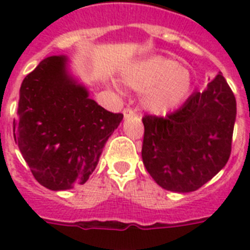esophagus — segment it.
<instances>
[{
  "instance_id": "34e87169",
  "label": "esophagus",
  "mask_w": 250,
  "mask_h": 250,
  "mask_svg": "<svg viewBox=\"0 0 250 250\" xmlns=\"http://www.w3.org/2000/svg\"><path fill=\"white\" fill-rule=\"evenodd\" d=\"M123 115H125V118L132 117V115H135V110H133L132 107H125V109L123 110Z\"/></svg>"
}]
</instances>
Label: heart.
I'll use <instances>...</instances> for the list:
<instances>
[{
    "label": "heart",
    "mask_w": 250,
    "mask_h": 250,
    "mask_svg": "<svg viewBox=\"0 0 250 250\" xmlns=\"http://www.w3.org/2000/svg\"><path fill=\"white\" fill-rule=\"evenodd\" d=\"M123 79L133 89L144 90L143 106L154 114L175 109L192 90L189 71L167 57H150L129 64L123 70Z\"/></svg>",
    "instance_id": "obj_1"
}]
</instances>
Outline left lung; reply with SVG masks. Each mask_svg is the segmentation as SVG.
<instances>
[{
  "mask_svg": "<svg viewBox=\"0 0 250 250\" xmlns=\"http://www.w3.org/2000/svg\"><path fill=\"white\" fill-rule=\"evenodd\" d=\"M236 100L222 74L166 117L145 115L141 157L150 176L171 192L201 188L231 154Z\"/></svg>",
  "mask_w": 250,
  "mask_h": 250,
  "instance_id": "left-lung-1",
  "label": "left lung"
}]
</instances>
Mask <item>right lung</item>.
Listing matches in <instances>:
<instances>
[{"label": "right lung", "mask_w": 250, "mask_h": 250, "mask_svg": "<svg viewBox=\"0 0 250 250\" xmlns=\"http://www.w3.org/2000/svg\"><path fill=\"white\" fill-rule=\"evenodd\" d=\"M122 119L89 98L68 74L66 57L52 56L21 83L14 140L41 186L70 189L89 179Z\"/></svg>", "instance_id": "right-lung-1"}]
</instances>
